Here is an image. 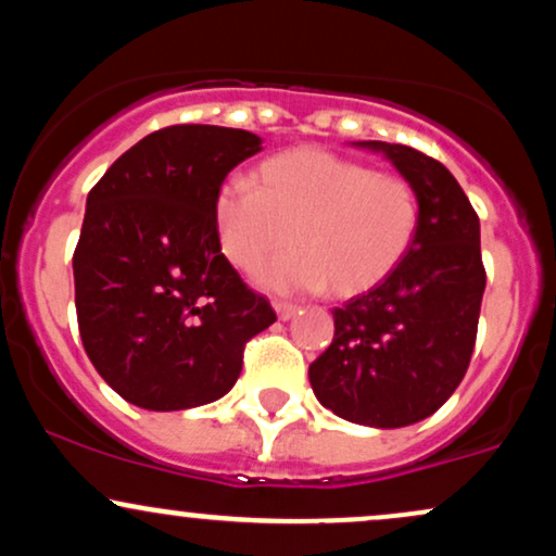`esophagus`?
<instances>
[{"mask_svg":"<svg viewBox=\"0 0 556 556\" xmlns=\"http://www.w3.org/2000/svg\"><path fill=\"white\" fill-rule=\"evenodd\" d=\"M274 311H277V316L282 318V321H287V318H292L298 314V305H292V303H287V300H274Z\"/></svg>","mask_w":556,"mask_h":556,"instance_id":"obj_1","label":"esophagus"}]
</instances>
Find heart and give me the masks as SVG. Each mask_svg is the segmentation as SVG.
<instances>
[{
	"mask_svg": "<svg viewBox=\"0 0 556 556\" xmlns=\"http://www.w3.org/2000/svg\"><path fill=\"white\" fill-rule=\"evenodd\" d=\"M418 219V195L405 177L321 149L266 159L256 188L229 180L214 198L219 245L238 269L253 271L298 242V251L258 271L261 282L282 292H368L407 256Z\"/></svg>",
	"mask_w": 556,
	"mask_h": 556,
	"instance_id": "obj_1",
	"label": "heart"
}]
</instances>
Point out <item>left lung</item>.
Instances as JSON below:
<instances>
[{"mask_svg":"<svg viewBox=\"0 0 556 556\" xmlns=\"http://www.w3.org/2000/svg\"><path fill=\"white\" fill-rule=\"evenodd\" d=\"M355 146L381 151L413 185L418 232L384 282L331 311L334 340L308 379L334 416L400 429L437 413L468 371L486 287L481 225L442 162L402 143Z\"/></svg>","mask_w":556,"mask_h":556,"instance_id":"1","label":"left lung"}]
</instances>
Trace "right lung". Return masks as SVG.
Masks as SVG:
<instances>
[{"instance_id":"right-lung-1","label":"right lung","mask_w":556,"mask_h":556,"mask_svg":"<svg viewBox=\"0 0 556 556\" xmlns=\"http://www.w3.org/2000/svg\"><path fill=\"white\" fill-rule=\"evenodd\" d=\"M258 151L248 130L172 125L127 149L88 193L73 256L80 340L132 405L185 410L225 397L245 342L277 321L225 258L214 222L216 190Z\"/></svg>"}]
</instances>
